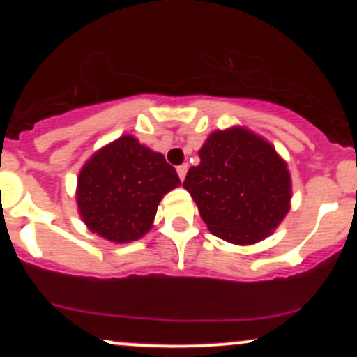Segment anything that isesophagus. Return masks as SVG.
<instances>
[{
    "instance_id": "34e87169",
    "label": "esophagus",
    "mask_w": 357,
    "mask_h": 357,
    "mask_svg": "<svg viewBox=\"0 0 357 357\" xmlns=\"http://www.w3.org/2000/svg\"><path fill=\"white\" fill-rule=\"evenodd\" d=\"M186 172H188V164L179 165V167H178V176H179V179H181V181H185Z\"/></svg>"
}]
</instances>
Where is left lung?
Instances as JSON below:
<instances>
[{"mask_svg":"<svg viewBox=\"0 0 357 357\" xmlns=\"http://www.w3.org/2000/svg\"><path fill=\"white\" fill-rule=\"evenodd\" d=\"M185 190L208 231L235 245L268 238L290 211L291 179L275 146L242 126L211 132Z\"/></svg>","mask_w":357,"mask_h":357,"instance_id":"obj_1","label":"left lung"}]
</instances>
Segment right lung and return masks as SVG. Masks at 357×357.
<instances>
[{
    "label": "right lung",
    "mask_w": 357,
    "mask_h": 357,
    "mask_svg": "<svg viewBox=\"0 0 357 357\" xmlns=\"http://www.w3.org/2000/svg\"><path fill=\"white\" fill-rule=\"evenodd\" d=\"M181 185L162 153L124 135L96 150L77 176V211L89 231L114 243L152 229L165 193Z\"/></svg>",
    "instance_id": "1"
}]
</instances>
